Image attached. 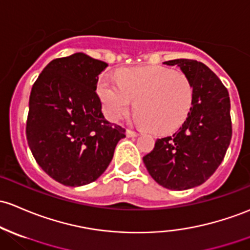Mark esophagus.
Instances as JSON below:
<instances>
[{
	"label": "esophagus",
	"mask_w": 250,
	"mask_h": 250,
	"mask_svg": "<svg viewBox=\"0 0 250 250\" xmlns=\"http://www.w3.org/2000/svg\"><path fill=\"white\" fill-rule=\"evenodd\" d=\"M139 133L136 132V131H132V130H126V136L127 137H137Z\"/></svg>",
	"instance_id": "esophagus-1"
}]
</instances>
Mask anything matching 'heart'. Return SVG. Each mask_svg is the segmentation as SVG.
<instances>
[{"label": "heart", "mask_w": 250, "mask_h": 250, "mask_svg": "<svg viewBox=\"0 0 250 250\" xmlns=\"http://www.w3.org/2000/svg\"><path fill=\"white\" fill-rule=\"evenodd\" d=\"M117 81L101 76L96 85L106 117L119 122L135 103L136 118L157 133L176 130L186 120L194 100V87L182 72L163 66L125 68Z\"/></svg>", "instance_id": "1"}]
</instances>
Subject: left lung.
<instances>
[{
  "instance_id": "left-lung-1",
  "label": "left lung",
  "mask_w": 250,
  "mask_h": 250,
  "mask_svg": "<svg viewBox=\"0 0 250 250\" xmlns=\"http://www.w3.org/2000/svg\"><path fill=\"white\" fill-rule=\"evenodd\" d=\"M165 64L180 66L192 81L194 100L179 131L158 138L143 162L158 185L188 189L204 184L225 156L232 136L230 98L221 80L201 62L181 58Z\"/></svg>"
}]
</instances>
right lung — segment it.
Listing matches in <instances>:
<instances>
[{"instance_id": "right-lung-1", "label": "right lung", "mask_w": 250, "mask_h": 250, "mask_svg": "<svg viewBox=\"0 0 250 250\" xmlns=\"http://www.w3.org/2000/svg\"><path fill=\"white\" fill-rule=\"evenodd\" d=\"M107 66L81 52L56 58L32 87L26 124L29 149L42 170L65 186L95 181L125 137V128L104 119L95 92Z\"/></svg>"}]
</instances>
